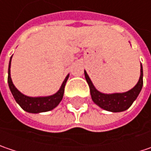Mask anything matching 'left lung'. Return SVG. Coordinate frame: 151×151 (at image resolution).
I'll return each instance as SVG.
<instances>
[{"mask_svg": "<svg viewBox=\"0 0 151 151\" xmlns=\"http://www.w3.org/2000/svg\"><path fill=\"white\" fill-rule=\"evenodd\" d=\"M84 77L90 87L92 101L102 109L109 111V112H114V113L122 112V111L128 109L133 102L137 99V96L139 95L143 87L142 64L140 67V77H139L137 84L130 91L127 92H123V93L105 94L100 92L99 91L96 89L90 77L88 76L85 71H84Z\"/></svg>", "mask_w": 151, "mask_h": 151, "instance_id": "8db88e82", "label": "left lung"}]
</instances>
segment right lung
<instances>
[{"label":"right lung","mask_w":151,"mask_h":151,"mask_svg":"<svg viewBox=\"0 0 151 151\" xmlns=\"http://www.w3.org/2000/svg\"><path fill=\"white\" fill-rule=\"evenodd\" d=\"M11 60L12 56L10 58L9 66H8V77H7V83L9 89L14 96L16 102L23 109L28 113L31 114H38L42 112H48V111L54 109L55 107H57L59 103L63 98L64 95V89L67 83V79L69 78V74L66 77L63 83L61 84L60 90L56 93L48 96H28L22 94L15 86L12 81L11 74H10V67H11Z\"/></svg>","instance_id":"right-lung-1"}]
</instances>
